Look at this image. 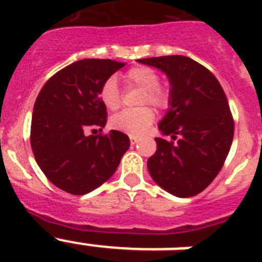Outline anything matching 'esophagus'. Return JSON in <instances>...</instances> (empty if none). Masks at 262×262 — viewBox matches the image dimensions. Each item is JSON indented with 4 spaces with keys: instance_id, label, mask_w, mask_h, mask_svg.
I'll use <instances>...</instances> for the list:
<instances>
[{
    "instance_id": "obj_1",
    "label": "esophagus",
    "mask_w": 262,
    "mask_h": 262,
    "mask_svg": "<svg viewBox=\"0 0 262 262\" xmlns=\"http://www.w3.org/2000/svg\"><path fill=\"white\" fill-rule=\"evenodd\" d=\"M129 139H130L132 144H136V143H139V141H140L139 136H129Z\"/></svg>"
}]
</instances>
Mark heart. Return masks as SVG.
I'll use <instances>...</instances> for the list:
<instances>
[{"mask_svg": "<svg viewBox=\"0 0 262 262\" xmlns=\"http://www.w3.org/2000/svg\"><path fill=\"white\" fill-rule=\"evenodd\" d=\"M125 80L127 84L143 88L141 104H152L163 108L168 104V91L159 84V75L152 68L136 67L126 72ZM99 99L107 110H117L121 106V92L114 77L107 79L99 90ZM155 119V113L149 107H140L136 110H122L113 115L110 126L114 130L140 135L147 129Z\"/></svg>", "mask_w": 262, "mask_h": 262, "instance_id": "obj_1", "label": "heart"}]
</instances>
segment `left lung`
Masks as SVG:
<instances>
[{
	"instance_id": "8db88e82",
	"label": "left lung",
	"mask_w": 262,
	"mask_h": 262,
	"mask_svg": "<svg viewBox=\"0 0 262 262\" xmlns=\"http://www.w3.org/2000/svg\"><path fill=\"white\" fill-rule=\"evenodd\" d=\"M137 61L166 73L171 85L159 130L174 141L156 137L148 171L168 193L193 197L216 178L231 148L234 119L226 94L207 68L185 55Z\"/></svg>"
}]
</instances>
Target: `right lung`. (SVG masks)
<instances>
[{
    "label": "right lung",
    "mask_w": 262,
    "mask_h": 262,
    "mask_svg": "<svg viewBox=\"0 0 262 262\" xmlns=\"http://www.w3.org/2000/svg\"><path fill=\"white\" fill-rule=\"evenodd\" d=\"M122 67L113 59L76 61L47 80L35 100L31 122L35 160L53 185L71 194H87L106 182L130 147L122 132L85 135L90 127L102 130L106 125L107 108L99 90Z\"/></svg>",
    "instance_id": "1"
}]
</instances>
